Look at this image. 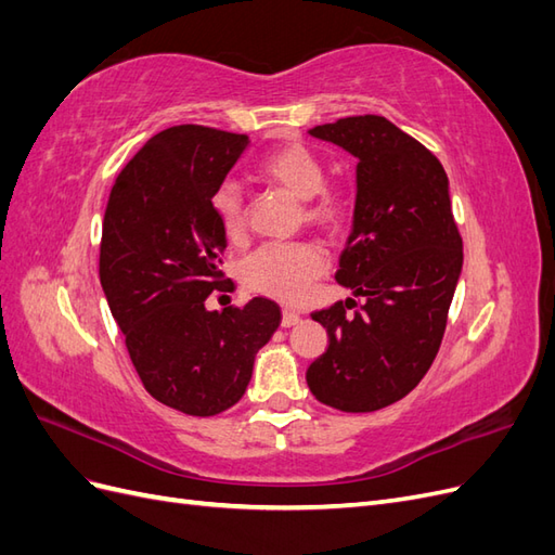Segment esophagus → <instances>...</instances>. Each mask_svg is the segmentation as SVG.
I'll return each mask as SVG.
<instances>
[{"label": "esophagus", "mask_w": 555, "mask_h": 555, "mask_svg": "<svg viewBox=\"0 0 555 555\" xmlns=\"http://www.w3.org/2000/svg\"><path fill=\"white\" fill-rule=\"evenodd\" d=\"M298 322H300V314H298L296 310H292V308H284V310H282V326H284V328L296 326Z\"/></svg>", "instance_id": "1"}]
</instances>
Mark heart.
<instances>
[{"mask_svg":"<svg viewBox=\"0 0 555 555\" xmlns=\"http://www.w3.org/2000/svg\"><path fill=\"white\" fill-rule=\"evenodd\" d=\"M259 180L300 198L308 224L335 231L349 215V192L340 180L324 178V162L306 143H284L259 157ZM212 210L231 241H241L247 229V206L238 184L222 182L212 194ZM328 251L317 241L268 243L243 261V282L249 289L284 304L304 300L312 284L326 275Z\"/></svg>","mask_w":555,"mask_h":555,"instance_id":"1","label":"heart"}]
</instances>
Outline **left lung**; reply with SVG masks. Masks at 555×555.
I'll return each instance as SVG.
<instances>
[{
	"instance_id": "left-lung-1",
	"label": "left lung",
	"mask_w": 555,
	"mask_h": 555,
	"mask_svg": "<svg viewBox=\"0 0 555 555\" xmlns=\"http://www.w3.org/2000/svg\"><path fill=\"white\" fill-rule=\"evenodd\" d=\"M310 133L359 159L354 227L335 280L363 304L347 298L312 312L328 349L306 379L328 408L375 412L405 398L442 345L463 268L449 178L426 145L382 115L340 117Z\"/></svg>"
}]
</instances>
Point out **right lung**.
<instances>
[{
	"instance_id": "add662e5",
	"label": "right lung",
	"mask_w": 555,
	"mask_h": 555,
	"mask_svg": "<svg viewBox=\"0 0 555 555\" xmlns=\"http://www.w3.org/2000/svg\"><path fill=\"white\" fill-rule=\"evenodd\" d=\"M247 143L201 125L164 129L117 173L106 204L99 280L108 308L145 391L192 416L236 405L282 319L261 296L206 308L215 289L231 287L212 194Z\"/></svg>"
}]
</instances>
